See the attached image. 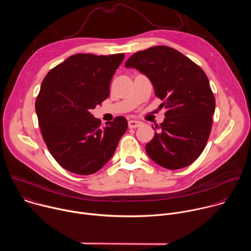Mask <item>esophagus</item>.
<instances>
[{
  "instance_id": "obj_1",
  "label": "esophagus",
  "mask_w": 251,
  "mask_h": 251,
  "mask_svg": "<svg viewBox=\"0 0 251 251\" xmlns=\"http://www.w3.org/2000/svg\"><path fill=\"white\" fill-rule=\"evenodd\" d=\"M141 124H142V122H141V121H138V120H130V121L128 122L129 128H137V127H139Z\"/></svg>"
}]
</instances>
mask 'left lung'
<instances>
[{
  "label": "left lung",
  "mask_w": 251,
  "mask_h": 251,
  "mask_svg": "<svg viewBox=\"0 0 251 251\" xmlns=\"http://www.w3.org/2000/svg\"><path fill=\"white\" fill-rule=\"evenodd\" d=\"M125 66L136 68L153 84L167 110L160 132L146 145L148 156L169 170L185 168L203 151L211 130L216 100L203 70L166 46L137 51ZM153 127V126H152Z\"/></svg>",
  "instance_id": "left-lung-1"
}]
</instances>
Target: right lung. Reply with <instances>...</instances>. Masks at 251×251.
I'll return each mask as SVG.
<instances>
[{
  "mask_svg": "<svg viewBox=\"0 0 251 251\" xmlns=\"http://www.w3.org/2000/svg\"><path fill=\"white\" fill-rule=\"evenodd\" d=\"M124 53H78L44 78L35 101L39 125L50 153L65 170L91 175L108 162L126 132L123 116L101 121L91 113L109 96L110 82Z\"/></svg>",
  "mask_w": 251,
  "mask_h": 251,
  "instance_id": "1",
  "label": "right lung"
}]
</instances>
